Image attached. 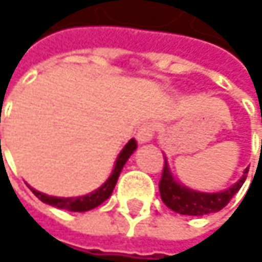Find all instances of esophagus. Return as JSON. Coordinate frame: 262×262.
Returning a JSON list of instances; mask_svg holds the SVG:
<instances>
[{"label": "esophagus", "instance_id": "obj_1", "mask_svg": "<svg viewBox=\"0 0 262 262\" xmlns=\"http://www.w3.org/2000/svg\"><path fill=\"white\" fill-rule=\"evenodd\" d=\"M156 124L154 122H144L140 128H138V132H137V138L140 143H147L154 138L156 135Z\"/></svg>", "mask_w": 262, "mask_h": 262}]
</instances>
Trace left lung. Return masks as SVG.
I'll use <instances>...</instances> for the list:
<instances>
[{
	"label": "left lung",
	"instance_id": "8db88e82",
	"mask_svg": "<svg viewBox=\"0 0 262 262\" xmlns=\"http://www.w3.org/2000/svg\"><path fill=\"white\" fill-rule=\"evenodd\" d=\"M247 173H248V168L244 171V176L233 187L223 190V192L201 193L176 182V179L171 176V171L168 169V165L165 160L162 178L159 182L160 196H162V201L171 210H174V212L182 214V215H206V214L219 212V210H222L231 201V198L239 192V188L247 179Z\"/></svg>",
	"mask_w": 262,
	"mask_h": 262
}]
</instances>
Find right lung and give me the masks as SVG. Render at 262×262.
Segmentation results:
<instances>
[{
    "label": "right lung",
    "instance_id": "add662e5",
    "mask_svg": "<svg viewBox=\"0 0 262 262\" xmlns=\"http://www.w3.org/2000/svg\"><path fill=\"white\" fill-rule=\"evenodd\" d=\"M137 149V141L135 140H130L124 149L121 150V154L116 160V165H115V169L112 176L108 178V181L100 187L97 188L96 192L89 193V195H84V196H77V198H56V196H48V195H43L37 190L31 188L33 193L42 201V203H47L50 206H55L58 209H66V210H72V212H86V210H91L97 206H100L105 200H108L113 193V188L118 182V178L121 174V169L122 166L125 165V162L128 160V157L134 154V150Z\"/></svg>",
    "mask_w": 262,
    "mask_h": 262
}]
</instances>
